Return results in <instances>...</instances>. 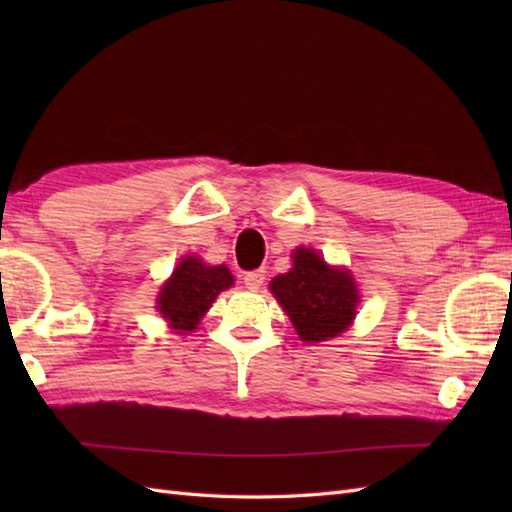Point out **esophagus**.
Masks as SVG:
<instances>
[{"mask_svg":"<svg viewBox=\"0 0 512 512\" xmlns=\"http://www.w3.org/2000/svg\"><path fill=\"white\" fill-rule=\"evenodd\" d=\"M266 279V270L257 268V270H248V273H244V286L248 290H259V286L264 284Z\"/></svg>","mask_w":512,"mask_h":512,"instance_id":"obj_1","label":"esophagus"}]
</instances>
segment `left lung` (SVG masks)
I'll use <instances>...</instances> for the list:
<instances>
[{
    "mask_svg": "<svg viewBox=\"0 0 512 512\" xmlns=\"http://www.w3.org/2000/svg\"><path fill=\"white\" fill-rule=\"evenodd\" d=\"M290 273L270 281L301 341L319 343L339 336L352 323L358 292L350 273L330 268L312 248L292 253Z\"/></svg>",
    "mask_w": 512,
    "mask_h": 512,
    "instance_id": "obj_1",
    "label": "left lung"
}]
</instances>
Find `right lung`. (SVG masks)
<instances>
[{"mask_svg": "<svg viewBox=\"0 0 512 512\" xmlns=\"http://www.w3.org/2000/svg\"><path fill=\"white\" fill-rule=\"evenodd\" d=\"M233 286L226 266H206L195 255L184 257L158 295V310L173 330L191 332L222 290Z\"/></svg>", "mask_w": 512, "mask_h": 512, "instance_id": "obj_1", "label": "right lung"}]
</instances>
